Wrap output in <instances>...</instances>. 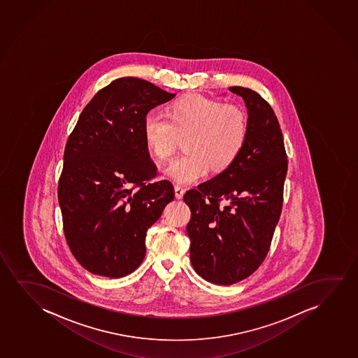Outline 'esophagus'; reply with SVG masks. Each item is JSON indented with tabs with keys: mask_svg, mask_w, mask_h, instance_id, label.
Listing matches in <instances>:
<instances>
[{
	"mask_svg": "<svg viewBox=\"0 0 358 358\" xmlns=\"http://www.w3.org/2000/svg\"><path fill=\"white\" fill-rule=\"evenodd\" d=\"M174 191H176V197L177 199H182L185 189L180 185H174Z\"/></svg>",
	"mask_w": 358,
	"mask_h": 358,
	"instance_id": "34e87169",
	"label": "esophagus"
}]
</instances>
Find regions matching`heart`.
<instances>
[{"label": "heart", "instance_id": "obj_1", "mask_svg": "<svg viewBox=\"0 0 358 358\" xmlns=\"http://www.w3.org/2000/svg\"><path fill=\"white\" fill-rule=\"evenodd\" d=\"M148 148L159 161L172 157L179 138H186V155L167 168L168 177L190 184L212 169L222 172L240 156L248 138V118L238 106L205 96L181 97L169 106V117L157 110L143 120Z\"/></svg>", "mask_w": 358, "mask_h": 358}]
</instances>
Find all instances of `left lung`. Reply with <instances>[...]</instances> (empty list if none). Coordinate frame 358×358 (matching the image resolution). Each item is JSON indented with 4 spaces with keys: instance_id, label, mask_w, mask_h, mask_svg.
Here are the masks:
<instances>
[{
    "instance_id": "1",
    "label": "left lung",
    "mask_w": 358,
    "mask_h": 358,
    "mask_svg": "<svg viewBox=\"0 0 358 358\" xmlns=\"http://www.w3.org/2000/svg\"><path fill=\"white\" fill-rule=\"evenodd\" d=\"M229 90L246 103V143L229 168L184 195L191 210L186 227L191 264L218 285L241 281L262 264L280 218L287 173L282 134L271 105L248 87Z\"/></svg>"
}]
</instances>
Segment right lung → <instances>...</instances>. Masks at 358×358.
Returning <instances> with one entry per match:
<instances>
[{
  "instance_id": "right-lung-1",
  "label": "right lung",
  "mask_w": 358,
  "mask_h": 358,
  "mask_svg": "<svg viewBox=\"0 0 358 358\" xmlns=\"http://www.w3.org/2000/svg\"><path fill=\"white\" fill-rule=\"evenodd\" d=\"M176 94L120 78L86 105L64 148L58 202L73 256L86 271L122 278L141 264L151 225L174 200L171 181H152L143 120Z\"/></svg>"
}]
</instances>
